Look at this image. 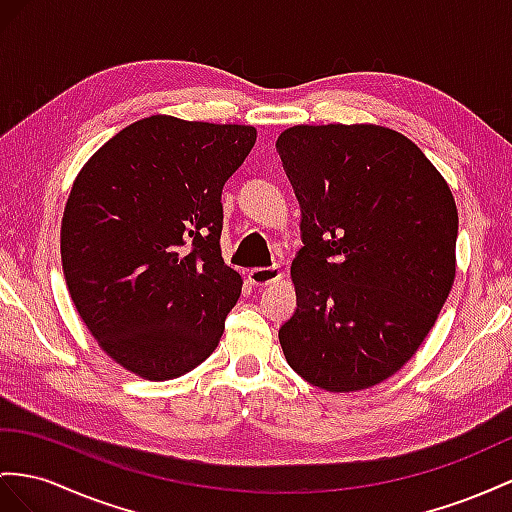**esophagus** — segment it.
<instances>
[{
	"instance_id": "obj_1",
	"label": "esophagus",
	"mask_w": 512,
	"mask_h": 512,
	"mask_svg": "<svg viewBox=\"0 0 512 512\" xmlns=\"http://www.w3.org/2000/svg\"><path fill=\"white\" fill-rule=\"evenodd\" d=\"M248 281H251L255 287H266L281 281V270L277 268H253L248 270Z\"/></svg>"
}]
</instances>
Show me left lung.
<instances>
[{
    "label": "left lung",
    "instance_id": "obj_1",
    "mask_svg": "<svg viewBox=\"0 0 512 512\" xmlns=\"http://www.w3.org/2000/svg\"><path fill=\"white\" fill-rule=\"evenodd\" d=\"M277 151L300 203L290 368L333 393L396 374L435 326L456 274L458 212L417 144L381 125H294Z\"/></svg>",
    "mask_w": 512,
    "mask_h": 512
}]
</instances>
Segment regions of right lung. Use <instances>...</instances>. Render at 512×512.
I'll use <instances>...</instances> for the list:
<instances>
[{"instance_id":"1","label":"right lung","mask_w":512,"mask_h":512,"mask_svg":"<svg viewBox=\"0 0 512 512\" xmlns=\"http://www.w3.org/2000/svg\"><path fill=\"white\" fill-rule=\"evenodd\" d=\"M257 140L251 125L155 114L127 125L75 177L62 270L101 350L170 381L216 350L242 277L220 253L222 186Z\"/></svg>"}]
</instances>
